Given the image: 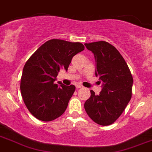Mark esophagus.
Masks as SVG:
<instances>
[{"label": "esophagus", "instance_id": "obj_1", "mask_svg": "<svg viewBox=\"0 0 152 152\" xmlns=\"http://www.w3.org/2000/svg\"><path fill=\"white\" fill-rule=\"evenodd\" d=\"M76 88H77V89H79V88H83V87H84V86H83L81 84H76Z\"/></svg>", "mask_w": 152, "mask_h": 152}]
</instances>
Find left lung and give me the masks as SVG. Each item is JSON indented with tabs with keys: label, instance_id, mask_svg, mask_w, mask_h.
<instances>
[{
	"label": "left lung",
	"instance_id": "8db88e82",
	"mask_svg": "<svg viewBox=\"0 0 152 152\" xmlns=\"http://www.w3.org/2000/svg\"><path fill=\"white\" fill-rule=\"evenodd\" d=\"M94 55L95 75L102 83L100 94L91 90L84 103L89 117L97 124L109 126L121 116L132 96L133 76L119 51L105 41L86 43Z\"/></svg>",
	"mask_w": 152,
	"mask_h": 152
}]
</instances>
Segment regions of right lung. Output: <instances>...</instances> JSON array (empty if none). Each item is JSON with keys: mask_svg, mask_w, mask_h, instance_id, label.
<instances>
[{"mask_svg": "<svg viewBox=\"0 0 152 152\" xmlns=\"http://www.w3.org/2000/svg\"><path fill=\"white\" fill-rule=\"evenodd\" d=\"M84 50L80 42L50 39L25 63L20 89L25 105L37 119L48 122L66 111L76 86L54 81L60 70L67 71L72 58Z\"/></svg>", "mask_w": 152, "mask_h": 152, "instance_id": "1", "label": "right lung"}]
</instances>
